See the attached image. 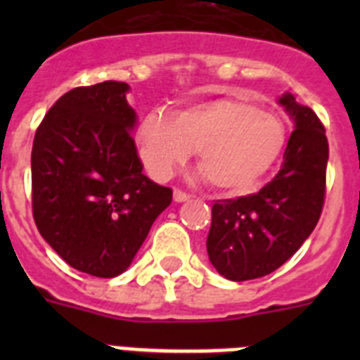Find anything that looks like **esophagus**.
Listing matches in <instances>:
<instances>
[{
    "label": "esophagus",
    "instance_id": "obj_1",
    "mask_svg": "<svg viewBox=\"0 0 360 360\" xmlns=\"http://www.w3.org/2000/svg\"><path fill=\"white\" fill-rule=\"evenodd\" d=\"M191 196L187 195V193H184V191H180V189H174V193H173V200L176 203H182V202H187V200H189Z\"/></svg>",
    "mask_w": 360,
    "mask_h": 360
}]
</instances>
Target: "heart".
<instances>
[{
  "label": "heart",
  "instance_id": "1",
  "mask_svg": "<svg viewBox=\"0 0 360 360\" xmlns=\"http://www.w3.org/2000/svg\"><path fill=\"white\" fill-rule=\"evenodd\" d=\"M287 141L285 124L252 101L221 97L176 111L148 113L136 148L148 173L167 180L196 151V167L225 195L247 193L272 169Z\"/></svg>",
  "mask_w": 360,
  "mask_h": 360
}]
</instances>
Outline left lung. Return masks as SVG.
Instances as JSON below:
<instances>
[{"mask_svg": "<svg viewBox=\"0 0 360 360\" xmlns=\"http://www.w3.org/2000/svg\"><path fill=\"white\" fill-rule=\"evenodd\" d=\"M278 103L294 122L279 173L256 195L212 205L209 262L231 281L279 269L307 241L323 211L328 164L323 124L288 91Z\"/></svg>", "mask_w": 360, "mask_h": 360, "instance_id": "obj_1", "label": "left lung"}]
</instances>
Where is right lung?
I'll use <instances>...</instances> for the list:
<instances>
[{
    "mask_svg": "<svg viewBox=\"0 0 360 360\" xmlns=\"http://www.w3.org/2000/svg\"><path fill=\"white\" fill-rule=\"evenodd\" d=\"M129 84L63 95L32 148V209L44 241L79 272L115 278L131 265L173 191L142 173Z\"/></svg>",
    "mask_w": 360,
    "mask_h": 360,
    "instance_id": "obj_1",
    "label": "right lung"
}]
</instances>
